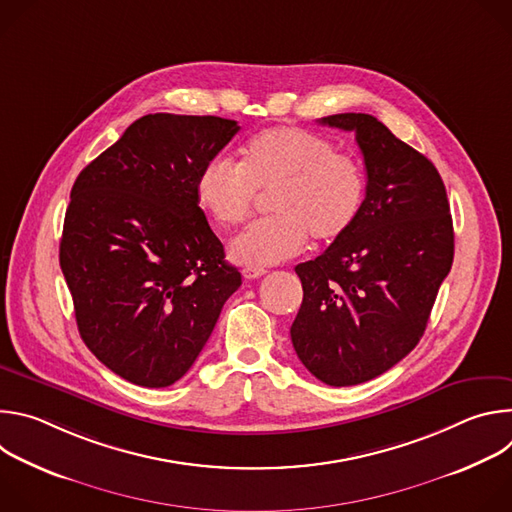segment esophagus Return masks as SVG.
I'll list each match as a JSON object with an SVG mask.
<instances>
[{"mask_svg": "<svg viewBox=\"0 0 512 512\" xmlns=\"http://www.w3.org/2000/svg\"><path fill=\"white\" fill-rule=\"evenodd\" d=\"M261 275H265V269H263V267H245V269H243V277H245V279H259Z\"/></svg>", "mask_w": 512, "mask_h": 512, "instance_id": "34e87169", "label": "esophagus"}]
</instances>
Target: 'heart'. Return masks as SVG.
<instances>
[{
	"mask_svg": "<svg viewBox=\"0 0 512 512\" xmlns=\"http://www.w3.org/2000/svg\"><path fill=\"white\" fill-rule=\"evenodd\" d=\"M271 189L275 214L249 225L229 245L239 265H275L300 255L310 235L318 243L346 235L367 196V176L330 139L302 127H271L245 143L241 164L214 156L194 182L198 206L221 227L241 223L257 192Z\"/></svg>",
	"mask_w": 512,
	"mask_h": 512,
	"instance_id": "obj_1",
	"label": "heart"
}]
</instances>
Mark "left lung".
<instances>
[{
  "label": "left lung",
  "mask_w": 512,
  "mask_h": 512,
  "mask_svg": "<svg viewBox=\"0 0 512 512\" xmlns=\"http://www.w3.org/2000/svg\"><path fill=\"white\" fill-rule=\"evenodd\" d=\"M320 123L354 131L367 196L350 231L296 267L304 300L289 334L316 379L350 387L417 346L452 269L454 227L440 172L377 117L338 113Z\"/></svg>",
  "instance_id": "left-lung-1"
}]
</instances>
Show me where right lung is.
Returning a JSON list of instances; mask_svg holds the SVG:
<instances>
[{
    "instance_id": "add662e5",
    "label": "right lung",
    "mask_w": 512,
    "mask_h": 512,
    "mask_svg": "<svg viewBox=\"0 0 512 512\" xmlns=\"http://www.w3.org/2000/svg\"><path fill=\"white\" fill-rule=\"evenodd\" d=\"M241 127L214 115L131 123L70 190L60 269L89 350L121 379L170 387L241 285L194 182Z\"/></svg>"
}]
</instances>
